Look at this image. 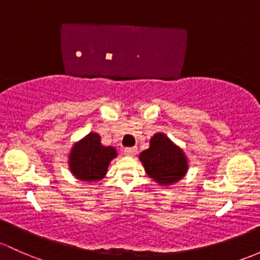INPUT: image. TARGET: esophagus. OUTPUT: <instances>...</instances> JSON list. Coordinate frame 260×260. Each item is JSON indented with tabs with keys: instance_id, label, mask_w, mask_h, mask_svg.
Wrapping results in <instances>:
<instances>
[{
	"instance_id": "esophagus-1",
	"label": "esophagus",
	"mask_w": 260,
	"mask_h": 260,
	"mask_svg": "<svg viewBox=\"0 0 260 260\" xmlns=\"http://www.w3.org/2000/svg\"><path fill=\"white\" fill-rule=\"evenodd\" d=\"M125 155H128V157H135L136 154H137V148L136 147H131V148H124V151H123Z\"/></svg>"
}]
</instances>
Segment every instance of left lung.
<instances>
[{"label": "left lung", "instance_id": "obj_1", "mask_svg": "<svg viewBox=\"0 0 260 260\" xmlns=\"http://www.w3.org/2000/svg\"><path fill=\"white\" fill-rule=\"evenodd\" d=\"M147 176L162 187L179 182L187 174L188 158L184 151L163 132L149 139V148L139 154Z\"/></svg>", "mask_w": 260, "mask_h": 260}]
</instances>
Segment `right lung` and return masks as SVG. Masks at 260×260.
Here are the masks:
<instances>
[{
    "label": "right lung",
    "instance_id": "obj_1",
    "mask_svg": "<svg viewBox=\"0 0 260 260\" xmlns=\"http://www.w3.org/2000/svg\"><path fill=\"white\" fill-rule=\"evenodd\" d=\"M117 154L114 147L101 143V136L97 132H89L73 143L68 153V168L78 180L100 182L106 177L109 163Z\"/></svg>",
    "mask_w": 260,
    "mask_h": 260
}]
</instances>
